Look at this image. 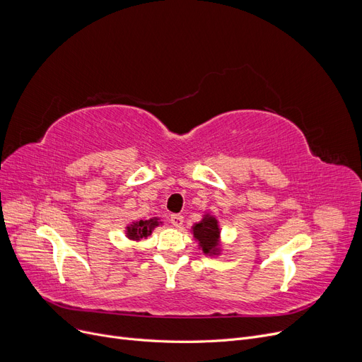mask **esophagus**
I'll list each match as a JSON object with an SVG mask.
<instances>
[{
	"mask_svg": "<svg viewBox=\"0 0 362 362\" xmlns=\"http://www.w3.org/2000/svg\"><path fill=\"white\" fill-rule=\"evenodd\" d=\"M169 221H170L172 226L177 227V228H181V227H182V223H184V218H182V215H178V214L170 215Z\"/></svg>",
	"mask_w": 362,
	"mask_h": 362,
	"instance_id": "esophagus-1",
	"label": "esophagus"
}]
</instances>
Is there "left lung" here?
<instances>
[{
  "label": "left lung",
  "mask_w": 362,
  "mask_h": 362,
  "mask_svg": "<svg viewBox=\"0 0 362 362\" xmlns=\"http://www.w3.org/2000/svg\"><path fill=\"white\" fill-rule=\"evenodd\" d=\"M193 237L199 243V247L204 255H219L221 252V230L218 226V219L211 215L204 214L202 221L196 222L192 228Z\"/></svg>",
  "instance_id": "1"
}]
</instances>
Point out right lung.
<instances>
[{"mask_svg": "<svg viewBox=\"0 0 362 362\" xmlns=\"http://www.w3.org/2000/svg\"><path fill=\"white\" fill-rule=\"evenodd\" d=\"M160 223L162 222L159 221V218H150L146 221H134L127 227L125 234L129 240H134V242H140V240L147 238L151 234V231L156 227H159Z\"/></svg>", "mask_w": 362, "mask_h": 362, "instance_id": "1", "label": "right lung"}]
</instances>
